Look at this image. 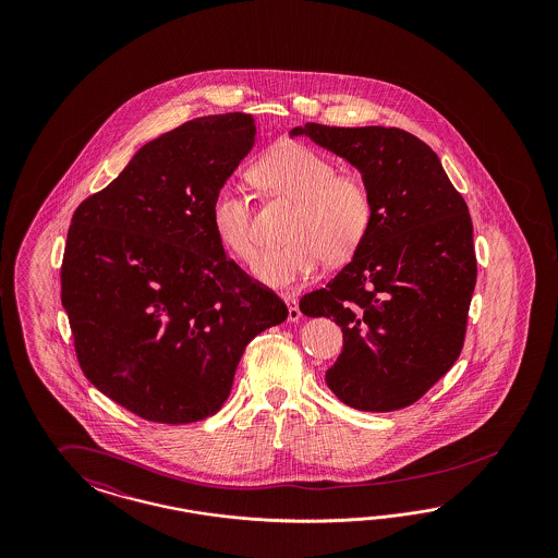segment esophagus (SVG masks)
<instances>
[{
    "instance_id": "34e87169",
    "label": "esophagus",
    "mask_w": 558,
    "mask_h": 558,
    "mask_svg": "<svg viewBox=\"0 0 558 558\" xmlns=\"http://www.w3.org/2000/svg\"><path fill=\"white\" fill-rule=\"evenodd\" d=\"M284 303L288 306V322H299L301 319V308H299V301L290 294H284Z\"/></svg>"
}]
</instances>
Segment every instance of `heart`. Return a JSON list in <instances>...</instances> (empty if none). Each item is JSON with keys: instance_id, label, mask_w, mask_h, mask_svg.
<instances>
[{"instance_id": "b5f03b06", "label": "heart", "mask_w": 558, "mask_h": 558, "mask_svg": "<svg viewBox=\"0 0 558 558\" xmlns=\"http://www.w3.org/2000/svg\"><path fill=\"white\" fill-rule=\"evenodd\" d=\"M255 180L274 194L299 201L287 245L255 257V278L271 288H292L313 278L325 262H343L355 254L372 225L368 186L355 175H341L323 153L284 143L274 147L254 169ZM213 229L220 245L250 259L257 247L254 210L241 187L227 182L210 208Z\"/></svg>"}]
</instances>
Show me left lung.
<instances>
[{
  "label": "left lung",
  "mask_w": 558,
  "mask_h": 558,
  "mask_svg": "<svg viewBox=\"0 0 558 558\" xmlns=\"http://www.w3.org/2000/svg\"><path fill=\"white\" fill-rule=\"evenodd\" d=\"M290 136L343 157L372 196L371 229L352 262L301 299L306 317L333 319L343 333L325 383L360 411L411 405L462 350L476 282L469 206L438 155L401 129L306 122Z\"/></svg>",
  "instance_id": "1"
}]
</instances>
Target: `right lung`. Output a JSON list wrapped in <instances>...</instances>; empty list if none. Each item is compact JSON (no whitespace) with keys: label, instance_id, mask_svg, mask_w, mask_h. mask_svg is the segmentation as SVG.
<instances>
[{"label":"right lung","instance_id":"add662e5","mask_svg":"<svg viewBox=\"0 0 558 558\" xmlns=\"http://www.w3.org/2000/svg\"><path fill=\"white\" fill-rule=\"evenodd\" d=\"M254 145L252 114L190 120L145 143L71 219L61 303L80 366L147 422L215 415L245 345L287 322V304L227 257L210 219Z\"/></svg>","mask_w":558,"mask_h":558}]
</instances>
